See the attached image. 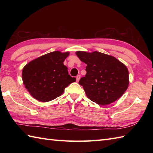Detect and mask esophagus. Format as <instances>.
<instances>
[{
    "label": "esophagus",
    "mask_w": 153,
    "mask_h": 153,
    "mask_svg": "<svg viewBox=\"0 0 153 153\" xmlns=\"http://www.w3.org/2000/svg\"><path fill=\"white\" fill-rule=\"evenodd\" d=\"M80 78H81V76H80V75H77V76H76V81H77V82H79Z\"/></svg>",
    "instance_id": "1"
}]
</instances>
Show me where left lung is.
<instances>
[{
    "mask_svg": "<svg viewBox=\"0 0 153 153\" xmlns=\"http://www.w3.org/2000/svg\"><path fill=\"white\" fill-rule=\"evenodd\" d=\"M76 55L87 64L86 75L79 83L91 100L104 106L122 96L129 85V72L124 64L112 56L97 51H77Z\"/></svg>",
    "mask_w": 153,
    "mask_h": 153,
    "instance_id": "1",
    "label": "left lung"
}]
</instances>
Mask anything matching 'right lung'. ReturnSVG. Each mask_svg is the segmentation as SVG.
Returning <instances> with one entry per match:
<instances>
[{
	"label": "right lung",
	"mask_w": 153,
	"mask_h": 153,
	"mask_svg": "<svg viewBox=\"0 0 153 153\" xmlns=\"http://www.w3.org/2000/svg\"><path fill=\"white\" fill-rule=\"evenodd\" d=\"M68 55V52H51L30 62L23 68V83L34 99L43 102L51 101L76 82L63 63Z\"/></svg>",
	"instance_id": "add662e5"
}]
</instances>
